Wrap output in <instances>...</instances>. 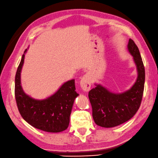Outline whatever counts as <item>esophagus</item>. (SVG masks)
Instances as JSON below:
<instances>
[{
    "label": "esophagus",
    "instance_id": "esophagus-1",
    "mask_svg": "<svg viewBox=\"0 0 158 158\" xmlns=\"http://www.w3.org/2000/svg\"><path fill=\"white\" fill-rule=\"evenodd\" d=\"M81 86L85 91H88L91 87V78L88 74L84 75L81 78Z\"/></svg>",
    "mask_w": 158,
    "mask_h": 158
}]
</instances>
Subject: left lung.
<instances>
[{"label": "left lung", "mask_w": 158, "mask_h": 158, "mask_svg": "<svg viewBox=\"0 0 158 158\" xmlns=\"http://www.w3.org/2000/svg\"><path fill=\"white\" fill-rule=\"evenodd\" d=\"M128 48L138 72L137 81L131 88L122 94H113L101 85H97L89 92L93 119L99 127L111 128L125 123L135 114L141 104L145 83L144 65L138 47L131 39Z\"/></svg>", "instance_id": "1"}]
</instances>
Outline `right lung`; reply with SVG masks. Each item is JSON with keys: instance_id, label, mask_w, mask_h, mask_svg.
<instances>
[{"instance_id": "right-lung-1", "label": "right lung", "mask_w": 158, "mask_h": 158, "mask_svg": "<svg viewBox=\"0 0 158 158\" xmlns=\"http://www.w3.org/2000/svg\"><path fill=\"white\" fill-rule=\"evenodd\" d=\"M24 58L25 54L18 65L15 82V97L22 117L33 127L44 131L58 133L65 131L69 125L74 100L78 95L76 91L75 80L65 82L54 95L48 99H34L24 93L20 85V72Z\"/></svg>"}]
</instances>
